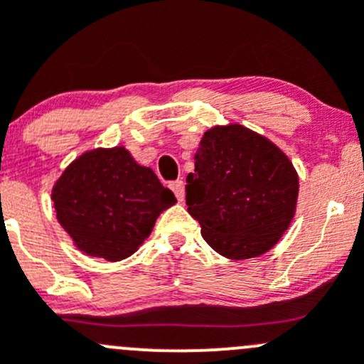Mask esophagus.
<instances>
[{
    "instance_id": "34e87169",
    "label": "esophagus",
    "mask_w": 364,
    "mask_h": 364,
    "mask_svg": "<svg viewBox=\"0 0 364 364\" xmlns=\"http://www.w3.org/2000/svg\"><path fill=\"white\" fill-rule=\"evenodd\" d=\"M171 190H172V192H174L176 199H178L179 203H181L183 197H185V183H183L181 179H178V181L171 183Z\"/></svg>"
}]
</instances>
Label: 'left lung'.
Returning <instances> with one entry per match:
<instances>
[{
    "instance_id": "8db88e82",
    "label": "left lung",
    "mask_w": 364,
    "mask_h": 364,
    "mask_svg": "<svg viewBox=\"0 0 364 364\" xmlns=\"http://www.w3.org/2000/svg\"><path fill=\"white\" fill-rule=\"evenodd\" d=\"M299 179L269 139L241 127H213L186 176V205L205 243L232 260L274 247L296 213Z\"/></svg>"
}]
</instances>
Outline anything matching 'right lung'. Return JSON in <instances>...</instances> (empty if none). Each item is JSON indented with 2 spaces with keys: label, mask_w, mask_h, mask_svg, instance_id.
Listing matches in <instances>:
<instances>
[{
  "label": "right lung",
  "mask_w": 364,
  "mask_h": 364,
  "mask_svg": "<svg viewBox=\"0 0 364 364\" xmlns=\"http://www.w3.org/2000/svg\"><path fill=\"white\" fill-rule=\"evenodd\" d=\"M53 203L80 252L116 262L139 250L176 197L151 168L116 146L73 160L54 183Z\"/></svg>",
  "instance_id": "add662e5"
}]
</instances>
